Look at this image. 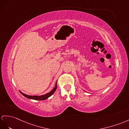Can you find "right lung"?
<instances>
[{"label": "right lung", "instance_id": "right-lung-1", "mask_svg": "<svg viewBox=\"0 0 129 129\" xmlns=\"http://www.w3.org/2000/svg\"><path fill=\"white\" fill-rule=\"evenodd\" d=\"M56 89H57V83H56L55 87L51 91L49 92L48 93L45 94V95H41V96H30V95H26V94L23 93V92H22L21 91H20V92H21V93L22 94V95H23L24 97H27V98H28V99H32V100H39V101H41V100H45L47 99L48 98H49V97L51 96L52 95V94L55 92Z\"/></svg>", "mask_w": 129, "mask_h": 129}]
</instances>
